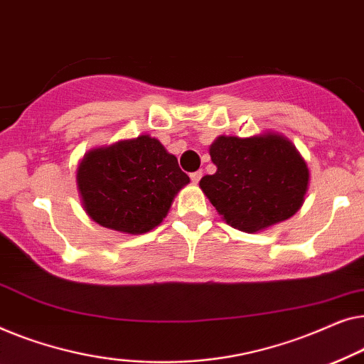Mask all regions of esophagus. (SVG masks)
<instances>
[{"label":"esophagus","instance_id":"obj_1","mask_svg":"<svg viewBox=\"0 0 364 364\" xmlns=\"http://www.w3.org/2000/svg\"><path fill=\"white\" fill-rule=\"evenodd\" d=\"M201 176H203V171H194V173H191V175H189V178H191V181L194 184L199 183V180H201Z\"/></svg>","mask_w":364,"mask_h":364}]
</instances>
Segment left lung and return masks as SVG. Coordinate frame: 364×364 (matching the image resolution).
I'll list each match as a JSON object with an SVG mask.
<instances>
[{
  "label": "left lung",
  "instance_id": "8db88e82",
  "mask_svg": "<svg viewBox=\"0 0 364 364\" xmlns=\"http://www.w3.org/2000/svg\"><path fill=\"white\" fill-rule=\"evenodd\" d=\"M209 155L216 173L204 176L199 188L234 229L264 231L304 206L310 170L294 143L280 133L219 135Z\"/></svg>",
  "mask_w": 364,
  "mask_h": 364
}]
</instances>
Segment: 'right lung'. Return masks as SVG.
<instances>
[{"mask_svg":"<svg viewBox=\"0 0 364 364\" xmlns=\"http://www.w3.org/2000/svg\"><path fill=\"white\" fill-rule=\"evenodd\" d=\"M75 183L92 221L136 235L160 226L189 176L160 140L140 135L87 151Z\"/></svg>","mask_w":364,"mask_h":364,"instance_id":"right-lung-1","label":"right lung"}]
</instances>
